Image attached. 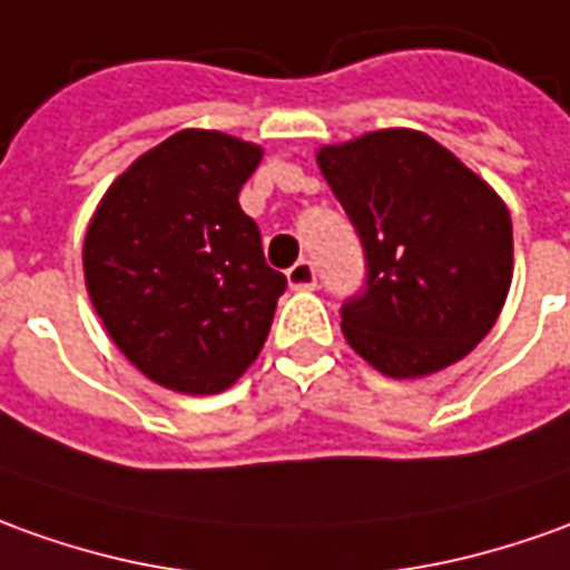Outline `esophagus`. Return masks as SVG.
Instances as JSON below:
<instances>
[{
  "mask_svg": "<svg viewBox=\"0 0 570 570\" xmlns=\"http://www.w3.org/2000/svg\"><path fill=\"white\" fill-rule=\"evenodd\" d=\"M288 285L294 292H307V288H316V269L309 261H297L288 269Z\"/></svg>",
  "mask_w": 570,
  "mask_h": 570,
  "instance_id": "1",
  "label": "esophagus"
}]
</instances>
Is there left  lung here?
<instances>
[{
	"label": "left lung",
	"mask_w": 570,
	"mask_h": 570,
	"mask_svg": "<svg viewBox=\"0 0 570 570\" xmlns=\"http://www.w3.org/2000/svg\"><path fill=\"white\" fill-rule=\"evenodd\" d=\"M316 164L368 263L366 292L341 309L347 344L387 379L469 356L512 285V217L493 186L403 127L323 145Z\"/></svg>",
	"instance_id": "1"
}]
</instances>
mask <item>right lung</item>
<instances>
[{
	"label": "right lung",
	"instance_id": "1",
	"mask_svg": "<svg viewBox=\"0 0 570 570\" xmlns=\"http://www.w3.org/2000/svg\"><path fill=\"white\" fill-rule=\"evenodd\" d=\"M263 148L219 129H179L101 195L82 276L105 332L176 394H219L257 360L285 276L263 261L238 191Z\"/></svg>",
	"mask_w": 570,
	"mask_h": 570
}]
</instances>
